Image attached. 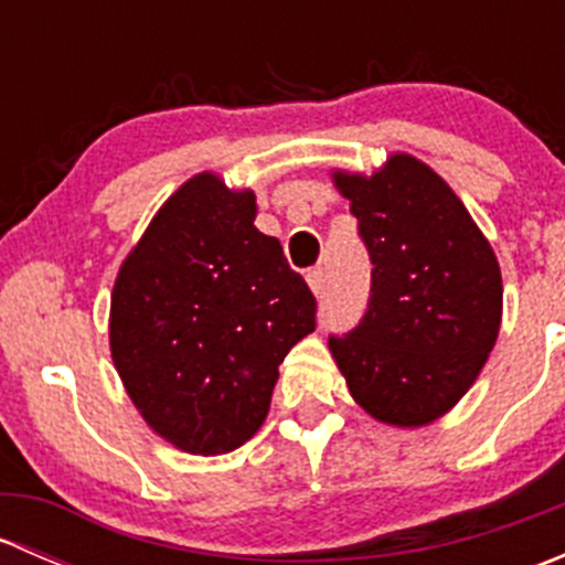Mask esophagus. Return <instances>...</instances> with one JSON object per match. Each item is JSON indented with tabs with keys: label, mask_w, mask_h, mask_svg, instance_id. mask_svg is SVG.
I'll list each match as a JSON object with an SVG mask.
<instances>
[{
	"label": "esophagus",
	"mask_w": 565,
	"mask_h": 565,
	"mask_svg": "<svg viewBox=\"0 0 565 565\" xmlns=\"http://www.w3.org/2000/svg\"><path fill=\"white\" fill-rule=\"evenodd\" d=\"M306 281H309L311 292H315L317 298L324 292V273L322 270H311L309 276H306Z\"/></svg>",
	"instance_id": "esophagus-1"
}]
</instances>
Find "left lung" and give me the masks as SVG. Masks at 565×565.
<instances>
[{
	"instance_id": "1",
	"label": "left lung",
	"mask_w": 565,
	"mask_h": 565,
	"mask_svg": "<svg viewBox=\"0 0 565 565\" xmlns=\"http://www.w3.org/2000/svg\"><path fill=\"white\" fill-rule=\"evenodd\" d=\"M330 177L374 265L369 311L330 339V355L374 420L418 429L457 407L498 341V256L454 188L409 152Z\"/></svg>"
}]
</instances>
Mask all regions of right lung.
<instances>
[{
    "label": "right lung",
    "instance_id": "1",
    "mask_svg": "<svg viewBox=\"0 0 565 565\" xmlns=\"http://www.w3.org/2000/svg\"><path fill=\"white\" fill-rule=\"evenodd\" d=\"M254 218L250 188L193 174L114 278V369L145 424L185 454L218 457L250 440L278 366L317 324L315 295Z\"/></svg>",
    "mask_w": 565,
    "mask_h": 565
}]
</instances>
